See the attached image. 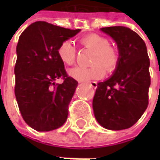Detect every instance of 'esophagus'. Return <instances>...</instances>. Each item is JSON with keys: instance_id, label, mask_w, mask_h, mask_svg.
Wrapping results in <instances>:
<instances>
[{"instance_id": "34e87169", "label": "esophagus", "mask_w": 160, "mask_h": 160, "mask_svg": "<svg viewBox=\"0 0 160 160\" xmlns=\"http://www.w3.org/2000/svg\"><path fill=\"white\" fill-rule=\"evenodd\" d=\"M90 84H91V86H92V87H93V88H97V86H98L97 82H95V81H92V82H90Z\"/></svg>"}]
</instances>
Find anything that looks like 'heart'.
<instances>
[{
    "mask_svg": "<svg viewBox=\"0 0 160 160\" xmlns=\"http://www.w3.org/2000/svg\"><path fill=\"white\" fill-rule=\"evenodd\" d=\"M82 45L93 51L91 67H76L69 70V75L79 81H87L92 79H100L107 71H113L118 63V53L116 49L109 45L106 37L97 34H90L80 40ZM59 59L66 65L71 66L75 63L77 50L72 42L66 40L58 48Z\"/></svg>",
    "mask_w": 160,
    "mask_h": 160,
    "instance_id": "b5f03b06",
    "label": "heart"
}]
</instances>
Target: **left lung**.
<instances>
[{
  "instance_id": "8db88e82",
  "label": "left lung",
  "mask_w": 160,
  "mask_h": 160,
  "mask_svg": "<svg viewBox=\"0 0 160 160\" xmlns=\"http://www.w3.org/2000/svg\"><path fill=\"white\" fill-rule=\"evenodd\" d=\"M117 42L118 63L113 76L98 83L92 108L98 123L109 130L132 126L149 103L150 58L144 41L130 28H101Z\"/></svg>"
}]
</instances>
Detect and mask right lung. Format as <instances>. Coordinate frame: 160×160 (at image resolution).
Segmentation results:
<instances>
[{
	"mask_svg": "<svg viewBox=\"0 0 160 160\" xmlns=\"http://www.w3.org/2000/svg\"><path fill=\"white\" fill-rule=\"evenodd\" d=\"M44 21L31 24L17 45L15 96L23 119L33 129L48 132L64 125L77 80L68 77L58 48L79 33ZM62 78L63 83L55 84Z\"/></svg>",
	"mask_w": 160,
	"mask_h": 160,
	"instance_id": "right-lung-1",
	"label": "right lung"
}]
</instances>
